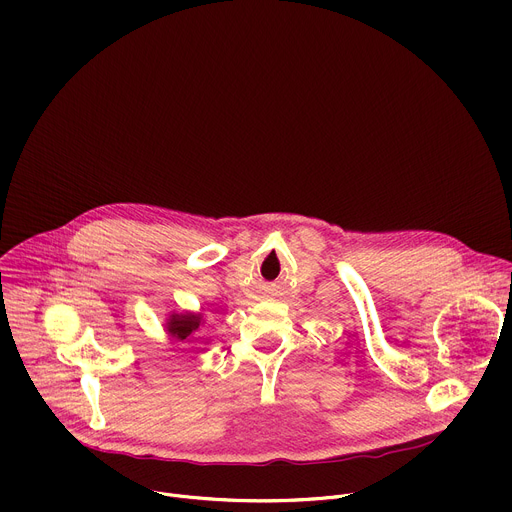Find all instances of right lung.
Returning a JSON list of instances; mask_svg holds the SVG:
<instances>
[{
    "instance_id": "add662e5",
    "label": "right lung",
    "mask_w": 512,
    "mask_h": 512,
    "mask_svg": "<svg viewBox=\"0 0 512 512\" xmlns=\"http://www.w3.org/2000/svg\"><path fill=\"white\" fill-rule=\"evenodd\" d=\"M202 324V316L200 314H192V312H186V314H172L168 318V324H166V330H168V336L174 338V340H180V342H190L194 340V332L200 328Z\"/></svg>"
}]
</instances>
